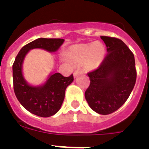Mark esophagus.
I'll return each instance as SVG.
<instances>
[{"instance_id": "esophagus-1", "label": "esophagus", "mask_w": 149, "mask_h": 149, "mask_svg": "<svg viewBox=\"0 0 149 149\" xmlns=\"http://www.w3.org/2000/svg\"><path fill=\"white\" fill-rule=\"evenodd\" d=\"M79 72H80V70H75L74 72H73V75H74V77H77V75L79 74Z\"/></svg>"}]
</instances>
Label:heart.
<instances>
[{
    "label": "heart",
    "mask_w": 149,
    "mask_h": 149,
    "mask_svg": "<svg viewBox=\"0 0 149 149\" xmlns=\"http://www.w3.org/2000/svg\"><path fill=\"white\" fill-rule=\"evenodd\" d=\"M105 56V47L100 42L76 45L70 48L68 58L74 64H82L86 62L89 67H96L100 64Z\"/></svg>",
    "instance_id": "1"
}]
</instances>
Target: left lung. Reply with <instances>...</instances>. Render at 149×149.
Wrapping results in <instances>:
<instances>
[{
	"instance_id": "1",
	"label": "left lung",
	"mask_w": 149,
	"mask_h": 149,
	"mask_svg": "<svg viewBox=\"0 0 149 149\" xmlns=\"http://www.w3.org/2000/svg\"><path fill=\"white\" fill-rule=\"evenodd\" d=\"M107 54L99 67L87 73L91 84L85 98L92 110L110 114L120 108L129 97L136 82L134 54L119 38L100 36Z\"/></svg>"
}]
</instances>
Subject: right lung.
I'll list each match as a JSON object with an SVG mask.
<instances>
[{
	"mask_svg": "<svg viewBox=\"0 0 149 149\" xmlns=\"http://www.w3.org/2000/svg\"><path fill=\"white\" fill-rule=\"evenodd\" d=\"M64 42L62 38H40L22 48L13 63V85L16 97L27 111L42 118L54 115L60 109L65 89L73 81V75L63 77L59 72L51 75L43 86H31L22 76L23 59L30 49L40 48L56 52Z\"/></svg>",
	"mask_w": 149,
	"mask_h": 149,
	"instance_id": "1",
	"label": "right lung"
}]
</instances>
